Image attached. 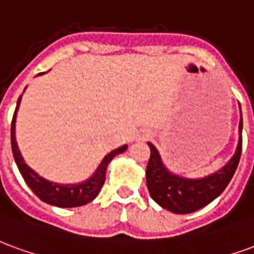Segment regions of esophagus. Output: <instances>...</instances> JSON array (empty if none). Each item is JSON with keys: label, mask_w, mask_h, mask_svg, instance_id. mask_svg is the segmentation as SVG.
Wrapping results in <instances>:
<instances>
[{"label": "esophagus", "mask_w": 254, "mask_h": 254, "mask_svg": "<svg viewBox=\"0 0 254 254\" xmlns=\"http://www.w3.org/2000/svg\"><path fill=\"white\" fill-rule=\"evenodd\" d=\"M143 139H145V136H143Z\"/></svg>", "instance_id": "34e87169"}]
</instances>
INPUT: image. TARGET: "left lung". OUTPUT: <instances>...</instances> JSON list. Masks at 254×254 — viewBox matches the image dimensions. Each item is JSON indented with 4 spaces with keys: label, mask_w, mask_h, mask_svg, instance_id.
<instances>
[{
    "label": "left lung",
    "mask_w": 254,
    "mask_h": 254,
    "mask_svg": "<svg viewBox=\"0 0 254 254\" xmlns=\"http://www.w3.org/2000/svg\"><path fill=\"white\" fill-rule=\"evenodd\" d=\"M147 145L151 153L146 168V184L151 199L162 208L175 214L195 212L221 195L236 173L242 151V114L238 125V145L234 155L221 169L200 179H187L170 172L162 162L155 146L150 142Z\"/></svg>",
    "instance_id": "obj_1"
}]
</instances>
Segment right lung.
<instances>
[{"instance_id":"add662e5","label":"right lung","mask_w":254,"mask_h":254,"mask_svg":"<svg viewBox=\"0 0 254 254\" xmlns=\"http://www.w3.org/2000/svg\"><path fill=\"white\" fill-rule=\"evenodd\" d=\"M42 74L43 73L38 74V75H42ZM20 103H21V96L18 97L16 111L13 115L10 142H12V153L14 161H16V165L23 176L24 181L27 183V186L32 190L33 193L38 196L40 200L47 203V204L55 205V207L70 208V207H79V205L88 204L89 201H92L96 196L99 195L101 187L104 186L105 173H107L109 162L112 161L115 155L125 153L127 150V145L120 146V147L112 150L111 153L105 155L103 161L100 162V165L97 166V169L94 170L93 175L85 181H81L77 184H59V183L46 180L44 177L39 176L32 168H29L25 164L23 155L20 153V149H18L17 140H16V118H17Z\"/></svg>"}]
</instances>
